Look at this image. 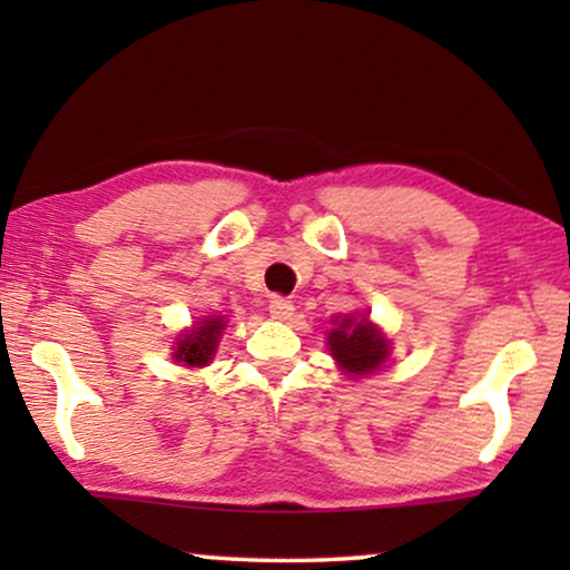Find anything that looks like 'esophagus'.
Listing matches in <instances>:
<instances>
[{
	"label": "esophagus",
	"instance_id": "obj_1",
	"mask_svg": "<svg viewBox=\"0 0 570 570\" xmlns=\"http://www.w3.org/2000/svg\"><path fill=\"white\" fill-rule=\"evenodd\" d=\"M293 303L287 298H272L269 301V316L277 318V322H287L293 316Z\"/></svg>",
	"mask_w": 570,
	"mask_h": 570
}]
</instances>
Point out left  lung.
I'll return each mask as SVG.
<instances>
[{"label":"left lung","instance_id":"obj_1","mask_svg":"<svg viewBox=\"0 0 570 570\" xmlns=\"http://www.w3.org/2000/svg\"><path fill=\"white\" fill-rule=\"evenodd\" d=\"M337 326L326 334L330 353L347 376H371L389 357V340L368 316H337Z\"/></svg>","mask_w":570,"mask_h":570}]
</instances>
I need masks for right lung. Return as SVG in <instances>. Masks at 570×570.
<instances>
[{"label":"right lung","mask_w":570,"mask_h":570,"mask_svg":"<svg viewBox=\"0 0 570 570\" xmlns=\"http://www.w3.org/2000/svg\"><path fill=\"white\" fill-rule=\"evenodd\" d=\"M223 316L202 318V322L194 324L191 330L178 334V340L174 342V361L189 365V368H202V365L213 363L217 342L223 337Z\"/></svg>","instance_id":"right-lung-1"}]
</instances>
